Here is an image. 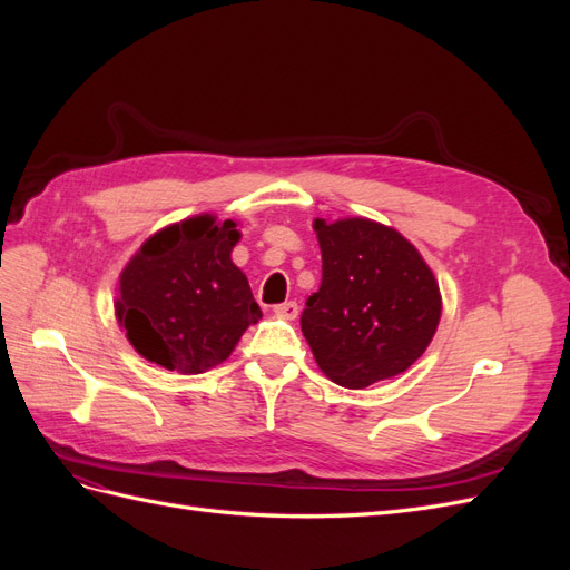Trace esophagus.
<instances>
[{"label": "esophagus", "instance_id": "1", "mask_svg": "<svg viewBox=\"0 0 570 570\" xmlns=\"http://www.w3.org/2000/svg\"><path fill=\"white\" fill-rule=\"evenodd\" d=\"M273 314L275 316H281V318H285V321H295L297 316H299V306H297V302H285V304H278L273 308Z\"/></svg>", "mask_w": 570, "mask_h": 570}]
</instances>
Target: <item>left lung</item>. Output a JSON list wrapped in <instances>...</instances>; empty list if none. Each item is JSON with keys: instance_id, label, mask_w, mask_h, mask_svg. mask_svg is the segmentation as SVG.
Wrapping results in <instances>:
<instances>
[{"instance_id": "8db88e82", "label": "left lung", "mask_w": 570, "mask_h": 570, "mask_svg": "<svg viewBox=\"0 0 570 570\" xmlns=\"http://www.w3.org/2000/svg\"><path fill=\"white\" fill-rule=\"evenodd\" d=\"M323 281L302 333L333 383L364 390L404 373L438 333L442 295L409 239L371 218L314 220Z\"/></svg>"}]
</instances>
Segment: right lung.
I'll use <instances>...</instances> for the list:
<instances>
[{"label": "right lung", "instance_id": "1", "mask_svg": "<svg viewBox=\"0 0 570 570\" xmlns=\"http://www.w3.org/2000/svg\"><path fill=\"white\" fill-rule=\"evenodd\" d=\"M235 220L199 214L154 233L118 278L116 318L135 352L183 375L226 361L262 318L247 275L233 264Z\"/></svg>", "mask_w": 570, "mask_h": 570}]
</instances>
